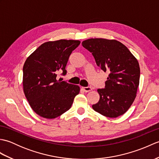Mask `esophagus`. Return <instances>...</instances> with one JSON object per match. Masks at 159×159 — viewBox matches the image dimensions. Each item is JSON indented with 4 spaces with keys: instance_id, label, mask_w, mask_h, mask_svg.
Returning a JSON list of instances; mask_svg holds the SVG:
<instances>
[{
    "instance_id": "34e87169",
    "label": "esophagus",
    "mask_w": 159,
    "mask_h": 159,
    "mask_svg": "<svg viewBox=\"0 0 159 159\" xmlns=\"http://www.w3.org/2000/svg\"><path fill=\"white\" fill-rule=\"evenodd\" d=\"M82 89H83L84 92H90V91L92 90V89L90 87H84Z\"/></svg>"
}]
</instances>
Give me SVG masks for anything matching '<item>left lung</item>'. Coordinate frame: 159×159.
Returning a JSON list of instances; mask_svg holds the SVG:
<instances>
[{
	"label": "left lung",
	"mask_w": 159,
	"mask_h": 159,
	"mask_svg": "<svg viewBox=\"0 0 159 159\" xmlns=\"http://www.w3.org/2000/svg\"><path fill=\"white\" fill-rule=\"evenodd\" d=\"M104 72H109L104 89H98L100 100L92 108L108 117L125 113L136 97L140 67L137 59L123 43L115 39L92 38L82 42Z\"/></svg>",
	"instance_id": "1"
}]
</instances>
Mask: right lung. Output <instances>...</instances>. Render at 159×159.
I'll list each match as a JSON object with an SVG mask.
<instances>
[{
  "mask_svg": "<svg viewBox=\"0 0 159 159\" xmlns=\"http://www.w3.org/2000/svg\"><path fill=\"white\" fill-rule=\"evenodd\" d=\"M79 40L60 39L39 46L24 64L23 89L30 106L42 117L54 119L68 111L80 87L57 80V73L66 75L71 53Z\"/></svg>",
  "mask_w": 159,
  "mask_h": 159,
  "instance_id": "add662e5",
  "label": "right lung"
}]
</instances>
